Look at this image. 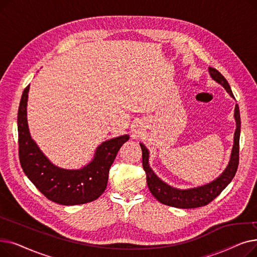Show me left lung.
Segmentation results:
<instances>
[{
    "label": "left lung",
    "mask_w": 257,
    "mask_h": 257,
    "mask_svg": "<svg viewBox=\"0 0 257 257\" xmlns=\"http://www.w3.org/2000/svg\"><path fill=\"white\" fill-rule=\"evenodd\" d=\"M208 73L211 79L222 85L232 99H235L230 85L227 82L224 76L213 67H208ZM235 131L233 137V146L231 150L230 159L218 178H215L209 183L193 188H177L169 185L161 180L149 165L150 153L143 143L140 146L143 151V167L147 174V184L152 195L165 205L177 207V208H197L207 205L214 198H217L224 188L231 182L238 166V152H239V134H240V116L238 105L235 104L234 108Z\"/></svg>",
    "instance_id": "8db88e82"
}]
</instances>
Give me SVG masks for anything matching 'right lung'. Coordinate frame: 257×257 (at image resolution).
<instances>
[{"mask_svg": "<svg viewBox=\"0 0 257 257\" xmlns=\"http://www.w3.org/2000/svg\"><path fill=\"white\" fill-rule=\"evenodd\" d=\"M30 85L22 94L18 113L19 155L26 176L49 200L61 205L84 204L98 199L107 186L108 173L114 158L128 140V134L103 142L97 147L92 159L81 169H63L39 149L31 138L27 104Z\"/></svg>", "mask_w": 257, "mask_h": 257, "instance_id": "1", "label": "right lung"}]
</instances>
